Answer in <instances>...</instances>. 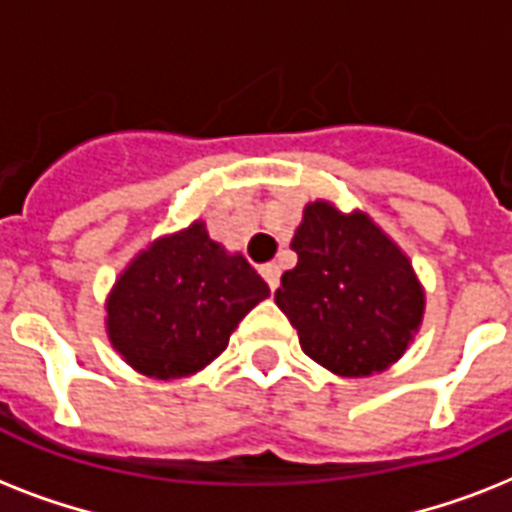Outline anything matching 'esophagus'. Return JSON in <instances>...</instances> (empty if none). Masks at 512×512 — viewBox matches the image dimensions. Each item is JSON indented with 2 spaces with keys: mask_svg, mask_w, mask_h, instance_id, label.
Masks as SVG:
<instances>
[{
  "mask_svg": "<svg viewBox=\"0 0 512 512\" xmlns=\"http://www.w3.org/2000/svg\"><path fill=\"white\" fill-rule=\"evenodd\" d=\"M260 273H263V279L265 284L271 287V292H276V287H279V279H281V271H279V265H263L260 268Z\"/></svg>",
  "mask_w": 512,
  "mask_h": 512,
  "instance_id": "34e87169",
  "label": "esophagus"
}]
</instances>
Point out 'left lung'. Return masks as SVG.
Listing matches in <instances>:
<instances>
[{"instance_id":"obj_1","label":"left lung","mask_w":512,"mask_h":512,"mask_svg":"<svg viewBox=\"0 0 512 512\" xmlns=\"http://www.w3.org/2000/svg\"><path fill=\"white\" fill-rule=\"evenodd\" d=\"M276 305L300 348L340 377H372L396 364L420 332L425 287L412 260L372 217L308 201Z\"/></svg>"}]
</instances>
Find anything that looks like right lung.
Listing matches in <instances>:
<instances>
[{
	"mask_svg": "<svg viewBox=\"0 0 512 512\" xmlns=\"http://www.w3.org/2000/svg\"><path fill=\"white\" fill-rule=\"evenodd\" d=\"M271 289L241 252L209 239L207 223L159 236L132 257L106 297L111 348L135 372L177 380L201 372Z\"/></svg>",
	"mask_w": 512,
	"mask_h": 512,
	"instance_id": "obj_1",
	"label": "right lung"
}]
</instances>
